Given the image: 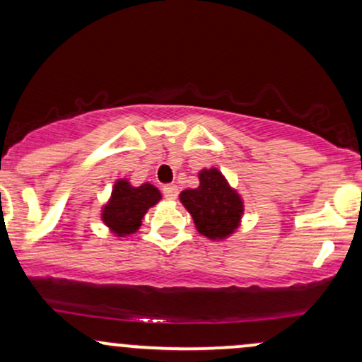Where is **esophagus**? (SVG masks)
Returning <instances> with one entry per match:
<instances>
[{"instance_id":"34e87169","label":"esophagus","mask_w":362,"mask_h":362,"mask_svg":"<svg viewBox=\"0 0 362 362\" xmlns=\"http://www.w3.org/2000/svg\"><path fill=\"white\" fill-rule=\"evenodd\" d=\"M163 196H165L166 199H170V201L177 199V196H178V187H177V185H173V184L165 185V187H163Z\"/></svg>"}]
</instances>
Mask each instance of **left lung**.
I'll return each instance as SVG.
<instances>
[{"label": "left lung", "mask_w": 362, "mask_h": 362, "mask_svg": "<svg viewBox=\"0 0 362 362\" xmlns=\"http://www.w3.org/2000/svg\"><path fill=\"white\" fill-rule=\"evenodd\" d=\"M180 202L192 216L201 235L211 240H225L240 226L244 201L230 187L218 168L199 172V187L180 192Z\"/></svg>", "instance_id": "8db88e82"}]
</instances>
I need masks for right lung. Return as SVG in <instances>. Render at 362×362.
Here are the masks:
<instances>
[{"label":"right lung","instance_id":"right-lung-1","mask_svg":"<svg viewBox=\"0 0 362 362\" xmlns=\"http://www.w3.org/2000/svg\"><path fill=\"white\" fill-rule=\"evenodd\" d=\"M161 201V192L153 184L134 187L129 178H118L108 202L101 209L103 223L117 237H127L141 228L142 218L149 208Z\"/></svg>","mask_w":362,"mask_h":362}]
</instances>
